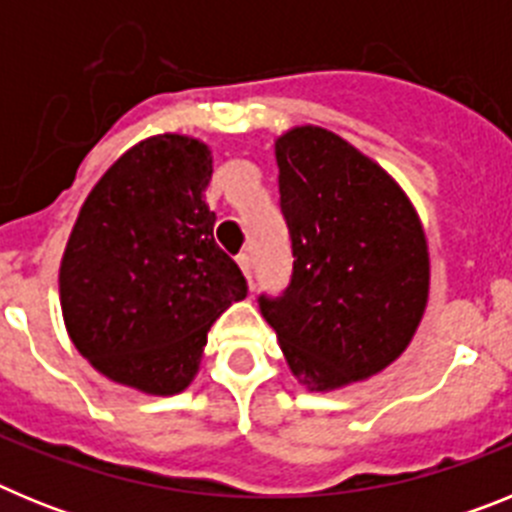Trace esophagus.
<instances>
[{"mask_svg":"<svg viewBox=\"0 0 512 512\" xmlns=\"http://www.w3.org/2000/svg\"><path fill=\"white\" fill-rule=\"evenodd\" d=\"M238 266H241L243 274H246V279H248V284L253 287V261H251V256H248V253H241V256H238Z\"/></svg>","mask_w":512,"mask_h":512,"instance_id":"34e87169","label":"esophagus"}]
</instances>
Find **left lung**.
<instances>
[{
    "mask_svg": "<svg viewBox=\"0 0 512 512\" xmlns=\"http://www.w3.org/2000/svg\"><path fill=\"white\" fill-rule=\"evenodd\" d=\"M277 164L295 264L259 307L295 377L336 390L405 351L428 302V246L405 192L336 133L289 130Z\"/></svg>",
    "mask_w": 512,
    "mask_h": 512,
    "instance_id": "obj_1",
    "label": "left lung"
}]
</instances>
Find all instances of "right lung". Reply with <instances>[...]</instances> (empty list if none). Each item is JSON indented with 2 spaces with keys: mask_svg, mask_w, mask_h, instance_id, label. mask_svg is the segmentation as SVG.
<instances>
[{
  "mask_svg": "<svg viewBox=\"0 0 512 512\" xmlns=\"http://www.w3.org/2000/svg\"><path fill=\"white\" fill-rule=\"evenodd\" d=\"M210 176L205 143L156 135L112 164L81 207L61 261V307L74 346L104 377L182 392L210 325L248 295L215 243L202 200Z\"/></svg>",
  "mask_w": 512,
  "mask_h": 512,
  "instance_id": "obj_1",
  "label": "right lung"
}]
</instances>
